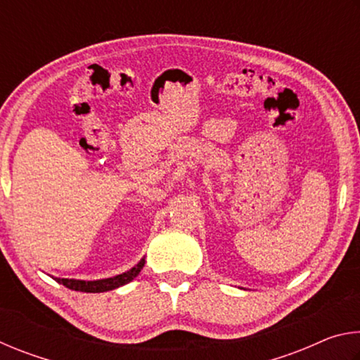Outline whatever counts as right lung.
<instances>
[{"instance_id":"obj_1","label":"right lung","mask_w":360,"mask_h":360,"mask_svg":"<svg viewBox=\"0 0 360 360\" xmlns=\"http://www.w3.org/2000/svg\"><path fill=\"white\" fill-rule=\"evenodd\" d=\"M143 266H144V259L139 260L138 265L133 266L131 270L122 273V275H117L114 278H106V279H96V281H82V279H68V278H53V279L71 290L92 292V294H96V292H108V290L117 289L120 285L133 281V279L139 275V271L143 270Z\"/></svg>"}]
</instances>
